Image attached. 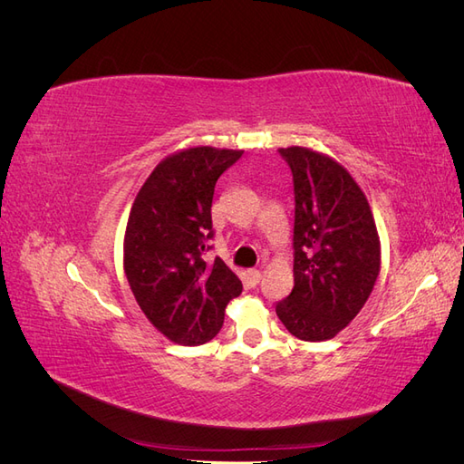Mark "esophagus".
Instances as JSON below:
<instances>
[{"mask_svg":"<svg viewBox=\"0 0 464 464\" xmlns=\"http://www.w3.org/2000/svg\"><path fill=\"white\" fill-rule=\"evenodd\" d=\"M247 280H249V285H259V280H261V271H257V269H251V271H247Z\"/></svg>","mask_w":464,"mask_h":464,"instance_id":"esophagus-1","label":"esophagus"}]
</instances>
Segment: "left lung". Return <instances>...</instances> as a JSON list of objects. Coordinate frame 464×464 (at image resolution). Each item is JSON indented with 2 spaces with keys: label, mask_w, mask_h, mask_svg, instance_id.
<instances>
[{
  "label": "left lung",
  "mask_w": 464,
  "mask_h": 464,
  "mask_svg": "<svg viewBox=\"0 0 464 464\" xmlns=\"http://www.w3.org/2000/svg\"><path fill=\"white\" fill-rule=\"evenodd\" d=\"M294 178V288L276 315L300 341L339 334L368 302L382 242L366 193L329 154L280 149Z\"/></svg>",
  "instance_id": "obj_1"
}]
</instances>
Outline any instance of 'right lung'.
Segmentation results:
<instances>
[{
    "instance_id": "1",
    "label": "right lung",
    "mask_w": 464,
    "mask_h": 464,
    "mask_svg": "<svg viewBox=\"0 0 464 464\" xmlns=\"http://www.w3.org/2000/svg\"><path fill=\"white\" fill-rule=\"evenodd\" d=\"M244 150L188 147L162 159L133 201L123 236V273L152 327L176 344H205L220 331L242 280L220 257L205 261L213 236L215 184Z\"/></svg>"
}]
</instances>
